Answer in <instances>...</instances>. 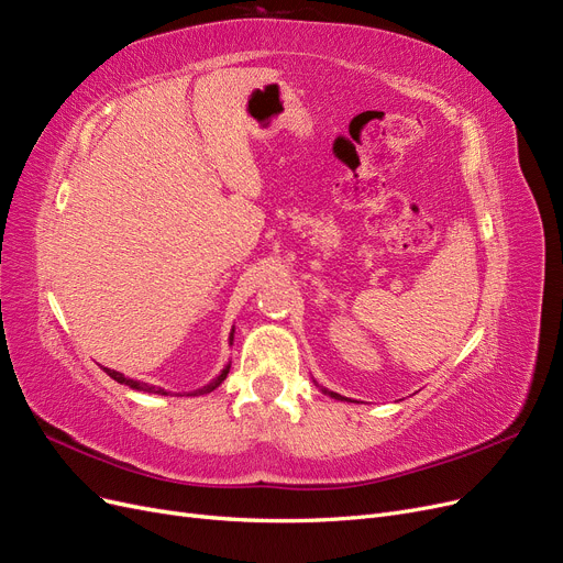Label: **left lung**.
Returning a JSON list of instances; mask_svg holds the SVG:
<instances>
[{
    "instance_id": "8db88e82",
    "label": "left lung",
    "mask_w": 563,
    "mask_h": 563,
    "mask_svg": "<svg viewBox=\"0 0 563 563\" xmlns=\"http://www.w3.org/2000/svg\"><path fill=\"white\" fill-rule=\"evenodd\" d=\"M321 391H323V395H329V397H333V399H340V401H350L347 397H340V395H338V391H331V389H327V387H321Z\"/></svg>"
}]
</instances>
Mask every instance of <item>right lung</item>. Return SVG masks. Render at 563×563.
<instances>
[{
  "label": "right lung",
  "instance_id": "1",
  "mask_svg": "<svg viewBox=\"0 0 563 563\" xmlns=\"http://www.w3.org/2000/svg\"><path fill=\"white\" fill-rule=\"evenodd\" d=\"M232 340H234V329L230 331V345H232ZM106 373L108 376L112 378V380H117V383H122V385H129L131 389H139V391H150V395H162V397H168V391L164 389V387H155V385H147V383H141V380H133V378H126L124 373H119V371H112V368H106ZM228 373H230V364L218 373V376L209 383V385H203V387H199V389H195V391H187V397H199V395H209V391H213L220 383H223L225 378H228Z\"/></svg>",
  "mask_w": 563,
  "mask_h": 563
}]
</instances>
